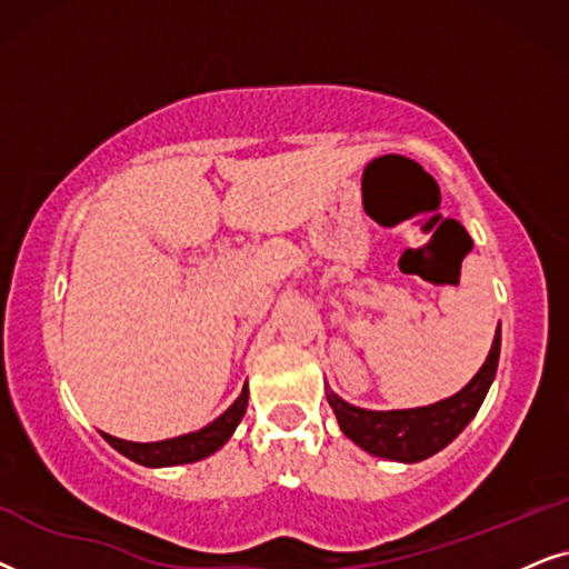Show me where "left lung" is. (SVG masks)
<instances>
[{
  "label": "left lung",
  "instance_id": "obj_1",
  "mask_svg": "<svg viewBox=\"0 0 569 569\" xmlns=\"http://www.w3.org/2000/svg\"><path fill=\"white\" fill-rule=\"evenodd\" d=\"M499 346H502V336L497 328L487 361L473 380L456 396L439 400V403L403 408V411H367V408L346 403L332 390H328V403L336 411L340 431L361 450H367L369 456L400 460V463H419V460H427L435 452L448 448L479 411L491 382H495Z\"/></svg>",
  "mask_w": 569,
  "mask_h": 569
}]
</instances>
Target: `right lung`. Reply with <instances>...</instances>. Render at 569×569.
I'll return each mask as SVG.
<instances>
[{
	"label": "right lung",
	"instance_id": "add662e5",
	"mask_svg": "<svg viewBox=\"0 0 569 569\" xmlns=\"http://www.w3.org/2000/svg\"><path fill=\"white\" fill-rule=\"evenodd\" d=\"M249 390L247 385L241 388V396L233 400V406L226 408V411L218 416L216 421H210L208 427L189 431V435L173 437V439H161V442H127V439L111 437L101 431L106 442L111 445L113 450H119L121 456L134 460V463L148 466V468H163V466H181V463H194V460H202L213 456L216 450H221L233 429L239 427L241 416L247 411Z\"/></svg>",
	"mask_w": 569,
	"mask_h": 569
}]
</instances>
